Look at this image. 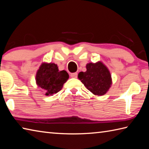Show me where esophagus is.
I'll return each instance as SVG.
<instances>
[{
    "label": "esophagus",
    "instance_id": "esophagus-1",
    "mask_svg": "<svg viewBox=\"0 0 149 149\" xmlns=\"http://www.w3.org/2000/svg\"><path fill=\"white\" fill-rule=\"evenodd\" d=\"M71 77H74V78H77V73H72L70 74Z\"/></svg>",
    "mask_w": 149,
    "mask_h": 149
}]
</instances>
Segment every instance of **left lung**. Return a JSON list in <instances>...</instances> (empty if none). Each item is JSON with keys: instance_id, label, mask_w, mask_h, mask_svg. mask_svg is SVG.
Segmentation results:
<instances>
[{"instance_id": "1", "label": "left lung", "mask_w": 149, "mask_h": 149, "mask_svg": "<svg viewBox=\"0 0 149 149\" xmlns=\"http://www.w3.org/2000/svg\"><path fill=\"white\" fill-rule=\"evenodd\" d=\"M86 72H81L78 74L81 80L86 88L94 95L105 94L111 86V75L103 63H90L87 64Z\"/></svg>"}]
</instances>
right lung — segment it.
Returning <instances> with one entry per match:
<instances>
[{"mask_svg": "<svg viewBox=\"0 0 149 149\" xmlns=\"http://www.w3.org/2000/svg\"><path fill=\"white\" fill-rule=\"evenodd\" d=\"M69 78L65 70L59 71L55 63H42L36 74V83L45 92L46 95H52L62 89Z\"/></svg>", "mask_w": 149, "mask_h": 149, "instance_id": "right-lung-1", "label": "right lung"}]
</instances>
